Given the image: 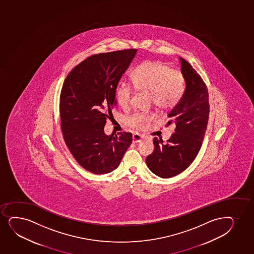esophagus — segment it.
Segmentation results:
<instances>
[{
    "mask_svg": "<svg viewBox=\"0 0 254 254\" xmlns=\"http://www.w3.org/2000/svg\"><path fill=\"white\" fill-rule=\"evenodd\" d=\"M132 138H133V142L134 143L140 142L143 140L142 135H140V134H137V133L133 134V137Z\"/></svg>",
    "mask_w": 254,
    "mask_h": 254,
    "instance_id": "34e87169",
    "label": "esophagus"
}]
</instances>
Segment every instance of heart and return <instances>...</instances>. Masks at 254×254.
I'll return each instance as SVG.
<instances>
[{"label": "heart", "mask_w": 254, "mask_h": 254, "mask_svg": "<svg viewBox=\"0 0 254 254\" xmlns=\"http://www.w3.org/2000/svg\"><path fill=\"white\" fill-rule=\"evenodd\" d=\"M130 79L135 90L149 92L153 105L163 110L174 108L184 92L182 74L162 62H144L132 70ZM131 96L130 85L126 83L117 85L115 99L120 108L126 109L129 107ZM152 119V115L134 113L126 118V124L133 128L142 129Z\"/></svg>", "instance_id": "heart-1"}]
</instances>
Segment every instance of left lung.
Returning a JSON list of instances; mask_svg holds the SVG:
<instances>
[{
    "instance_id": "1",
    "label": "left lung",
    "mask_w": 254,
    "mask_h": 254,
    "mask_svg": "<svg viewBox=\"0 0 254 254\" xmlns=\"http://www.w3.org/2000/svg\"><path fill=\"white\" fill-rule=\"evenodd\" d=\"M180 61L187 86L168 115V125L176 126L175 133L167 143L155 137L154 151L146 158L149 169L161 178L174 177L191 164L201 148L209 116L206 84L188 62L181 58Z\"/></svg>"
}]
</instances>
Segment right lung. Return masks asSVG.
<instances>
[{"label":"right lung","instance_id":"obj_1","mask_svg":"<svg viewBox=\"0 0 254 254\" xmlns=\"http://www.w3.org/2000/svg\"><path fill=\"white\" fill-rule=\"evenodd\" d=\"M137 50L92 55L67 74L60 95L64 139L80 166L96 175L114 171L132 143L131 133H104L116 106L115 89Z\"/></svg>","mask_w":254,"mask_h":254}]
</instances>
